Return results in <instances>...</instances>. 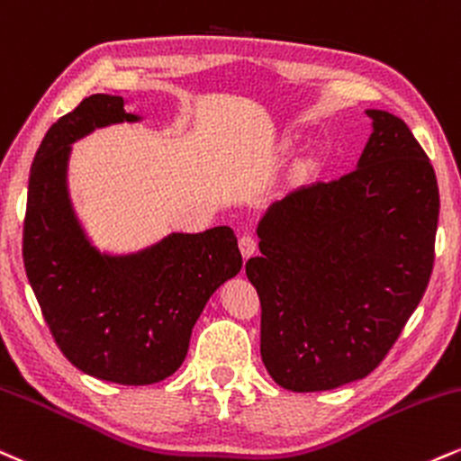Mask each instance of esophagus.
Listing matches in <instances>:
<instances>
[{"label":"esophagus","mask_w":461,"mask_h":461,"mask_svg":"<svg viewBox=\"0 0 461 461\" xmlns=\"http://www.w3.org/2000/svg\"><path fill=\"white\" fill-rule=\"evenodd\" d=\"M238 247H240L242 258L249 259L251 255H255V251H258V240H255L253 236L245 234V236H240V240H238Z\"/></svg>","instance_id":"34e87169"}]
</instances>
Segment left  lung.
I'll list each match as a JSON object with an SVG mask.
<instances>
[{
	"mask_svg": "<svg viewBox=\"0 0 461 461\" xmlns=\"http://www.w3.org/2000/svg\"><path fill=\"white\" fill-rule=\"evenodd\" d=\"M357 169L301 186L258 225L247 276L262 303L264 367L294 393L369 375L419 307L434 268L440 195L406 122L367 109Z\"/></svg>",
	"mask_w": 461,
	"mask_h": 461,
	"instance_id": "obj_1",
	"label": "left lung"
}]
</instances>
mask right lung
I'll list each match as a JSON object with an SVG mask.
<instances>
[{"label": "right lung", "instance_id": "obj_1", "mask_svg": "<svg viewBox=\"0 0 461 461\" xmlns=\"http://www.w3.org/2000/svg\"><path fill=\"white\" fill-rule=\"evenodd\" d=\"M124 104L92 94L47 131L30 171L23 262L64 357L98 380L143 386L180 367L208 298L240 273L242 255L227 225L174 231L126 255L92 245L70 202V146L103 126L140 122Z\"/></svg>", "mask_w": 461, "mask_h": 461}]
</instances>
